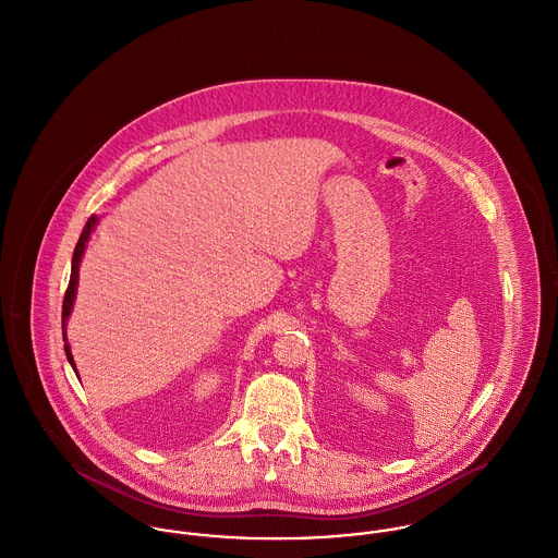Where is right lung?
<instances>
[{"label": "right lung", "mask_w": 558, "mask_h": 558, "mask_svg": "<svg viewBox=\"0 0 558 558\" xmlns=\"http://www.w3.org/2000/svg\"><path fill=\"white\" fill-rule=\"evenodd\" d=\"M95 223H97V218L93 216V218L86 222V226H84V230H82V234H80V241H77V245H75V252H73L71 280H69V289H66V293H64V304H62V336H64V342H66V332H64V328H66L69 315H71V311H73V302H75V293H77L80 263H82V256H84V250H86V243H88V239H90V232H93ZM64 351H66V357H69L71 366L75 368V360H73V353H71V347H69V342L64 344Z\"/></svg>", "instance_id": "obj_1"}]
</instances>
